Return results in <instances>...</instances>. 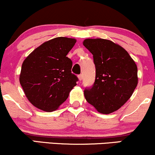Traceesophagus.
<instances>
[{"instance_id": "34e87169", "label": "esophagus", "mask_w": 155, "mask_h": 155, "mask_svg": "<svg viewBox=\"0 0 155 155\" xmlns=\"http://www.w3.org/2000/svg\"><path fill=\"white\" fill-rule=\"evenodd\" d=\"M78 78H79V81H81V80H82V79H83V75H82V74H80V75L78 76Z\"/></svg>"}]
</instances>
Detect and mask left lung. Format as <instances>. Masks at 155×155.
Wrapping results in <instances>:
<instances>
[{
  "instance_id": "left-lung-1",
  "label": "left lung",
  "mask_w": 155,
  "mask_h": 155,
  "mask_svg": "<svg viewBox=\"0 0 155 155\" xmlns=\"http://www.w3.org/2000/svg\"><path fill=\"white\" fill-rule=\"evenodd\" d=\"M83 45L93 55L95 81L85 89V99L97 111L108 114L129 100L138 84V68L127 51L104 38H87Z\"/></svg>"
}]
</instances>
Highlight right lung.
Wrapping results in <instances>:
<instances>
[{"label": "right lung", "instance_id": "add662e5", "mask_svg": "<svg viewBox=\"0 0 155 155\" xmlns=\"http://www.w3.org/2000/svg\"><path fill=\"white\" fill-rule=\"evenodd\" d=\"M75 38L58 37L44 42L25 59L19 82L28 101L42 111H55L66 101L78 78L66 55Z\"/></svg>", "mask_w": 155, "mask_h": 155}]
</instances>
